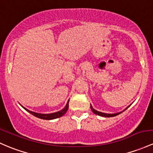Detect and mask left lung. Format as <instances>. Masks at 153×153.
I'll list each match as a JSON object with an SVG mask.
<instances>
[{
    "mask_svg": "<svg viewBox=\"0 0 153 153\" xmlns=\"http://www.w3.org/2000/svg\"><path fill=\"white\" fill-rule=\"evenodd\" d=\"M91 111H92V112L94 114H97L99 116H101V117H115V116L120 114V113H117V114H105V113H102V112H100V111H97L94 110V108H93L92 107H91Z\"/></svg>",
    "mask_w": 153,
    "mask_h": 153,
    "instance_id": "left-lung-1",
    "label": "left lung"
}]
</instances>
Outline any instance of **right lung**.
Returning <instances> with one entry per match:
<instances>
[{"label": "right lung", "mask_w": 153, "mask_h": 153, "mask_svg": "<svg viewBox=\"0 0 153 153\" xmlns=\"http://www.w3.org/2000/svg\"><path fill=\"white\" fill-rule=\"evenodd\" d=\"M69 108V101L67 102V105H66L65 108L63 109V110L60 111L59 112H56V113H53V114H37L35 113V112H32L29 110H27L26 108H25L27 111L29 112L30 114H31L32 115L35 116L36 117H38V118L42 119V120H54V119L59 118V117H62L66 112L67 111Z\"/></svg>", "instance_id": "obj_1"}]
</instances>
